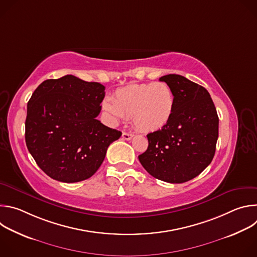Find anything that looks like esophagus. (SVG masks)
<instances>
[{
	"instance_id": "34e87169",
	"label": "esophagus",
	"mask_w": 257,
	"mask_h": 257,
	"mask_svg": "<svg viewBox=\"0 0 257 257\" xmlns=\"http://www.w3.org/2000/svg\"><path fill=\"white\" fill-rule=\"evenodd\" d=\"M122 137H123V139H125V140H130V139L133 137V134L127 133V132H123Z\"/></svg>"
}]
</instances>
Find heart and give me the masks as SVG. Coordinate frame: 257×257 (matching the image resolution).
I'll return each mask as SVG.
<instances>
[{
	"label": "heart",
	"instance_id": "b5f03b06",
	"mask_svg": "<svg viewBox=\"0 0 257 257\" xmlns=\"http://www.w3.org/2000/svg\"><path fill=\"white\" fill-rule=\"evenodd\" d=\"M102 107L116 121L131 117L135 128L153 132L171 120L175 96L166 82L130 84L117 89L113 100L105 98Z\"/></svg>",
	"mask_w": 257,
	"mask_h": 257
}]
</instances>
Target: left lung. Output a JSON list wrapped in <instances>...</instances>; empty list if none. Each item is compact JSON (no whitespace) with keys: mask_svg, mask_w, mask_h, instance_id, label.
Returning <instances> with one entry per match:
<instances>
[{"mask_svg":"<svg viewBox=\"0 0 257 257\" xmlns=\"http://www.w3.org/2000/svg\"><path fill=\"white\" fill-rule=\"evenodd\" d=\"M173 90L174 113L161 130L148 134L149 148L138 156L153 177L184 183L198 176L212 161L218 137V117L208 91L184 76L160 78Z\"/></svg>","mask_w":257,"mask_h":257,"instance_id":"obj_1","label":"left lung"}]
</instances>
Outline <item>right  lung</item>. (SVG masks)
Returning <instances> with one entry per match:
<instances>
[{
  "mask_svg": "<svg viewBox=\"0 0 257 257\" xmlns=\"http://www.w3.org/2000/svg\"><path fill=\"white\" fill-rule=\"evenodd\" d=\"M104 86L73 75L44 81L27 103L26 146L51 178L74 183L90 178L108 145L122 135L96 119Z\"/></svg>",
  "mask_w": 257,
  "mask_h": 257,
  "instance_id": "add662e5",
  "label": "right lung"
}]
</instances>
